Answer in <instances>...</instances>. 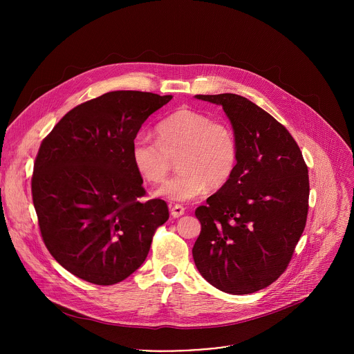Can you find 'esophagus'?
<instances>
[{
    "instance_id": "esophagus-1",
    "label": "esophagus",
    "mask_w": 354,
    "mask_h": 354,
    "mask_svg": "<svg viewBox=\"0 0 354 354\" xmlns=\"http://www.w3.org/2000/svg\"><path fill=\"white\" fill-rule=\"evenodd\" d=\"M169 209H171V216L174 218H178L185 214V207L180 205H169Z\"/></svg>"
}]
</instances>
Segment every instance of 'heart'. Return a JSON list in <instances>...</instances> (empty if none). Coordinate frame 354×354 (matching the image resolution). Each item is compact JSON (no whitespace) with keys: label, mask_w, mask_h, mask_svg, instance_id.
<instances>
[{"label":"heart","mask_w":354,"mask_h":354,"mask_svg":"<svg viewBox=\"0 0 354 354\" xmlns=\"http://www.w3.org/2000/svg\"><path fill=\"white\" fill-rule=\"evenodd\" d=\"M158 141L138 134L130 148L137 172L149 183H162L178 157L175 178L157 193L172 201H187L228 183L238 161L232 129L209 115L182 108L157 124Z\"/></svg>","instance_id":"heart-1"}]
</instances>
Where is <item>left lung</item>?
I'll use <instances>...</instances> for the list:
<instances>
[{"label": "left lung", "mask_w": 354, "mask_h": 354, "mask_svg": "<svg viewBox=\"0 0 354 354\" xmlns=\"http://www.w3.org/2000/svg\"><path fill=\"white\" fill-rule=\"evenodd\" d=\"M221 105L238 144L234 175L194 214V265L216 288L250 294L287 269L308 214V168L288 130L235 93L196 95Z\"/></svg>", "instance_id": "obj_1"}]
</instances>
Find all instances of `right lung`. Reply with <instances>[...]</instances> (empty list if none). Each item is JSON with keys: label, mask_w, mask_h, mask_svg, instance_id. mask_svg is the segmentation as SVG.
<instances>
[{"label": "right lung", "mask_w": 354, "mask_h": 354, "mask_svg": "<svg viewBox=\"0 0 354 354\" xmlns=\"http://www.w3.org/2000/svg\"><path fill=\"white\" fill-rule=\"evenodd\" d=\"M171 99L108 92L71 109L41 141L33 206L46 248L74 276L97 286L127 279L169 218L164 200H138L145 189L130 148L147 118Z\"/></svg>", "instance_id": "obj_1"}]
</instances>
